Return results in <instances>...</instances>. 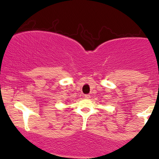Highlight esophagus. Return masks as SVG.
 I'll return each instance as SVG.
<instances>
[{"label": "esophagus", "instance_id": "1", "mask_svg": "<svg viewBox=\"0 0 159 159\" xmlns=\"http://www.w3.org/2000/svg\"><path fill=\"white\" fill-rule=\"evenodd\" d=\"M84 98L85 99H90V95H84Z\"/></svg>", "mask_w": 159, "mask_h": 159}]
</instances>
